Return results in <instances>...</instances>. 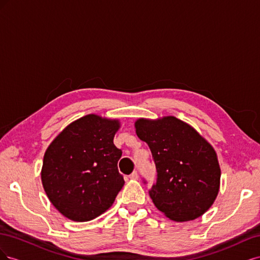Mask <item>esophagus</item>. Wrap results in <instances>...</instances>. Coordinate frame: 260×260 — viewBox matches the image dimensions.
Segmentation results:
<instances>
[{"label": "esophagus", "instance_id": "1", "mask_svg": "<svg viewBox=\"0 0 260 260\" xmlns=\"http://www.w3.org/2000/svg\"><path fill=\"white\" fill-rule=\"evenodd\" d=\"M129 178H130V179H132V180H138V178H139L138 172H137V171H133L132 174L129 176Z\"/></svg>", "mask_w": 260, "mask_h": 260}]
</instances>
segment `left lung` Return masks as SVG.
<instances>
[{
  "label": "left lung",
  "instance_id": "left-lung-1",
  "mask_svg": "<svg viewBox=\"0 0 260 260\" xmlns=\"http://www.w3.org/2000/svg\"><path fill=\"white\" fill-rule=\"evenodd\" d=\"M135 127L156 166L157 181L149 191L156 208L177 222L205 214L219 193L221 177L214 147L174 116L139 118Z\"/></svg>",
  "mask_w": 260,
  "mask_h": 260
}]
</instances>
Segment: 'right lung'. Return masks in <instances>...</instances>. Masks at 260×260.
I'll return each mask as SVG.
<instances>
[{
    "label": "right lung",
    "mask_w": 260,
    "mask_h": 260,
    "mask_svg": "<svg viewBox=\"0 0 260 260\" xmlns=\"http://www.w3.org/2000/svg\"><path fill=\"white\" fill-rule=\"evenodd\" d=\"M119 119L95 114L69 123L46 148L41 170L44 191L60 214L90 221L113 205L124 184L114 144Z\"/></svg>",
    "instance_id": "add662e5"
}]
</instances>
